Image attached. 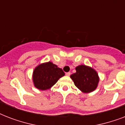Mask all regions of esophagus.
<instances>
[{
    "label": "esophagus",
    "mask_w": 125,
    "mask_h": 125,
    "mask_svg": "<svg viewBox=\"0 0 125 125\" xmlns=\"http://www.w3.org/2000/svg\"><path fill=\"white\" fill-rule=\"evenodd\" d=\"M65 74H66L67 76H70V74H71V73L70 72H67L65 73Z\"/></svg>",
    "instance_id": "1"
}]
</instances>
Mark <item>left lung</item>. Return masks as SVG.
I'll return each instance as SVG.
<instances>
[{
	"label": "left lung",
	"mask_w": 125,
	"mask_h": 125,
	"mask_svg": "<svg viewBox=\"0 0 125 125\" xmlns=\"http://www.w3.org/2000/svg\"><path fill=\"white\" fill-rule=\"evenodd\" d=\"M76 72L71 75L74 85L84 93L94 91L99 83V76L93 69L86 65H79L76 67Z\"/></svg>",
	"instance_id": "8db88e82"
}]
</instances>
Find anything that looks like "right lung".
<instances>
[{
	"label": "right lung",
	"instance_id": "right-lung-1",
	"mask_svg": "<svg viewBox=\"0 0 125 125\" xmlns=\"http://www.w3.org/2000/svg\"><path fill=\"white\" fill-rule=\"evenodd\" d=\"M65 73L62 69L52 62H47L38 65L33 73V82L38 89L46 90L54 85Z\"/></svg>",
	"mask_w": 125,
	"mask_h": 125
}]
</instances>
